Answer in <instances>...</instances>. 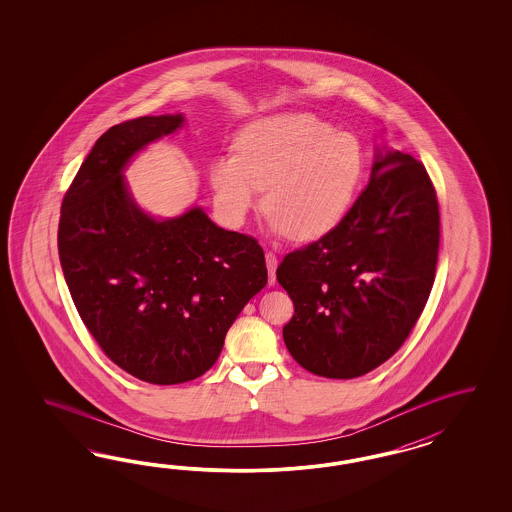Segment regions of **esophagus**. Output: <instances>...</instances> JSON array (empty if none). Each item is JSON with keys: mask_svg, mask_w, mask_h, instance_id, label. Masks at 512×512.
Listing matches in <instances>:
<instances>
[{"mask_svg": "<svg viewBox=\"0 0 512 512\" xmlns=\"http://www.w3.org/2000/svg\"><path fill=\"white\" fill-rule=\"evenodd\" d=\"M264 259H266V268H268V283L274 285L276 283V268H278V257L276 253L272 251H266L264 253Z\"/></svg>", "mask_w": 512, "mask_h": 512, "instance_id": "1", "label": "esophagus"}]
</instances>
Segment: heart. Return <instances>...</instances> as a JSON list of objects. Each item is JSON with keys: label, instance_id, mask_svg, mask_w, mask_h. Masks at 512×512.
<instances>
[{"label": "heart", "instance_id": "1", "mask_svg": "<svg viewBox=\"0 0 512 512\" xmlns=\"http://www.w3.org/2000/svg\"><path fill=\"white\" fill-rule=\"evenodd\" d=\"M234 150L210 165L221 214L244 223L266 189L274 229L298 242L319 240L340 225L366 171L360 140L311 112H281L246 125Z\"/></svg>", "mask_w": 512, "mask_h": 512}]
</instances>
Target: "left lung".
Listing matches in <instances>:
<instances>
[{
  "mask_svg": "<svg viewBox=\"0 0 512 512\" xmlns=\"http://www.w3.org/2000/svg\"><path fill=\"white\" fill-rule=\"evenodd\" d=\"M439 204L424 165L377 155L370 184L340 225L283 257L295 304L283 340L308 372L353 379L387 362L419 321L435 279Z\"/></svg>",
  "mask_w": 512,
  "mask_h": 512,
  "instance_id": "obj_1",
  "label": "left lung"
}]
</instances>
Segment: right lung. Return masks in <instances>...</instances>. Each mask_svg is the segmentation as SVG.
Instances as JSON below:
<instances>
[{
	"label": "right lung",
	"mask_w": 512,
	"mask_h": 512,
	"mask_svg": "<svg viewBox=\"0 0 512 512\" xmlns=\"http://www.w3.org/2000/svg\"><path fill=\"white\" fill-rule=\"evenodd\" d=\"M182 122L165 114L112 125L67 189L58 227L82 323L116 366L154 385L208 372L234 319L268 281L253 236L217 227L201 208L155 221L127 193V161Z\"/></svg>",
	"instance_id": "right-lung-1"
}]
</instances>
